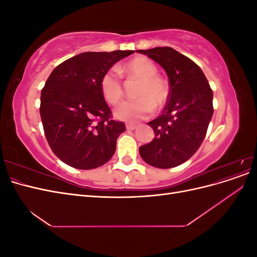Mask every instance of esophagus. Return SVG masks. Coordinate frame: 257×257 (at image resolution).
<instances>
[{
  "instance_id": "esophagus-1",
  "label": "esophagus",
  "mask_w": 257,
  "mask_h": 257,
  "mask_svg": "<svg viewBox=\"0 0 257 257\" xmlns=\"http://www.w3.org/2000/svg\"><path fill=\"white\" fill-rule=\"evenodd\" d=\"M137 127L136 124H132V123H126V130L128 131H134Z\"/></svg>"
}]
</instances>
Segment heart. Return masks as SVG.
Segmentation results:
<instances>
[{
    "instance_id": "b5f03b06",
    "label": "heart",
    "mask_w": 257,
    "mask_h": 257,
    "mask_svg": "<svg viewBox=\"0 0 257 257\" xmlns=\"http://www.w3.org/2000/svg\"><path fill=\"white\" fill-rule=\"evenodd\" d=\"M119 73L138 79L139 84L135 92L138 98L123 102L114 109L116 119L126 122L146 119L154 111V104L162 107L167 102L168 85L157 75V66L146 57H136L122 65L119 72L109 69L103 74L99 80V90L108 104L116 105L122 99L123 88Z\"/></svg>"
}]
</instances>
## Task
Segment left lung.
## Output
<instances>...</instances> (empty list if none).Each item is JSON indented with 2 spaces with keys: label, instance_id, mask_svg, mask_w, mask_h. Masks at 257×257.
Masks as SVG:
<instances>
[{
  "label": "left lung",
  "instance_id": "left-lung-1",
  "mask_svg": "<svg viewBox=\"0 0 257 257\" xmlns=\"http://www.w3.org/2000/svg\"><path fill=\"white\" fill-rule=\"evenodd\" d=\"M165 69L169 94L162 114L148 124L154 131L149 144L139 147L148 164L172 168L188 161L206 136L213 114V93L200 67L170 47L137 50Z\"/></svg>",
  "mask_w": 257,
  "mask_h": 257
}]
</instances>
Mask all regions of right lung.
<instances>
[{"mask_svg":"<svg viewBox=\"0 0 257 257\" xmlns=\"http://www.w3.org/2000/svg\"><path fill=\"white\" fill-rule=\"evenodd\" d=\"M133 52H82L62 62L48 77L41 94L43 127L52 152L68 166L97 168L114 154L125 125L111 119L99 80Z\"/></svg>","mask_w":257,"mask_h":257,"instance_id":"right-lung-1","label":"right lung"}]
</instances>
